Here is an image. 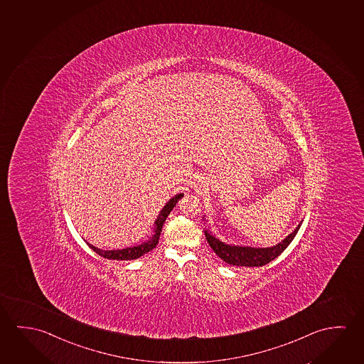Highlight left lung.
I'll return each instance as SVG.
<instances>
[{
    "label": "left lung",
    "mask_w": 364,
    "mask_h": 364,
    "mask_svg": "<svg viewBox=\"0 0 364 364\" xmlns=\"http://www.w3.org/2000/svg\"><path fill=\"white\" fill-rule=\"evenodd\" d=\"M300 226L301 224L284 240L272 248L234 247V245L220 242L219 239L208 234V231H205V237L208 239V245L213 248L215 253L218 254L220 258L228 264L240 267H262L266 266L267 263L277 258L278 255L289 247V242L294 240Z\"/></svg>",
    "instance_id": "8db88e82"
}]
</instances>
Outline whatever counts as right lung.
Wrapping results in <instances>:
<instances>
[{"mask_svg":"<svg viewBox=\"0 0 364 364\" xmlns=\"http://www.w3.org/2000/svg\"><path fill=\"white\" fill-rule=\"evenodd\" d=\"M183 197L182 193L176 195L173 198H171L169 202H167V205L163 208L161 211V215L158 216V219L156 221V226H154V234L153 237H150L149 240L146 242H143L140 245L133 247V248L127 249H119V250H101V249L93 247L91 244H88V247L92 249L93 252H96L98 255L107 258V259H115V260H132L136 259L139 257L144 255L145 253L150 252L151 249H154L156 247V244L159 242V237H161V232H162L163 224L168 218L169 213L173 210L176 203L178 202L179 198Z\"/></svg>","mask_w":364,"mask_h":364,"instance_id":"right-lung-1","label":"right lung"}]
</instances>
